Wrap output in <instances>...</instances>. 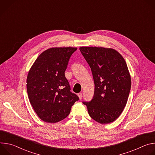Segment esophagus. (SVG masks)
Wrapping results in <instances>:
<instances>
[{"label": "esophagus", "instance_id": "obj_1", "mask_svg": "<svg viewBox=\"0 0 155 155\" xmlns=\"http://www.w3.org/2000/svg\"><path fill=\"white\" fill-rule=\"evenodd\" d=\"M77 95H78V97H79V99H82L83 95H82V93H78Z\"/></svg>", "mask_w": 155, "mask_h": 155}]
</instances>
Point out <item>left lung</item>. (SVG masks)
Wrapping results in <instances>:
<instances>
[{
	"mask_svg": "<svg viewBox=\"0 0 155 155\" xmlns=\"http://www.w3.org/2000/svg\"><path fill=\"white\" fill-rule=\"evenodd\" d=\"M80 50L91 68L94 93L87 106L90 116L101 124L114 121L126 105L131 79L124 59L115 50L81 47Z\"/></svg>",
	"mask_w": 155,
	"mask_h": 155,
	"instance_id": "obj_1",
	"label": "left lung"
}]
</instances>
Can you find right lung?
Here are the masks:
<instances>
[{"label": "right lung", "instance_id": "obj_1", "mask_svg": "<svg viewBox=\"0 0 155 155\" xmlns=\"http://www.w3.org/2000/svg\"><path fill=\"white\" fill-rule=\"evenodd\" d=\"M77 48H51L41 53L27 77L28 97L38 117L47 123L67 117L78 97L71 92L65 77L69 59Z\"/></svg>", "mask_w": 155, "mask_h": 155}]
</instances>
